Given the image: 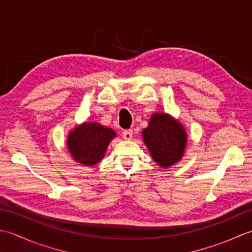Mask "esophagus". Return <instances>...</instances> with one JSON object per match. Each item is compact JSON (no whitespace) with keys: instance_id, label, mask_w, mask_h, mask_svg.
<instances>
[{"instance_id":"34e87169","label":"esophagus","mask_w":252,"mask_h":252,"mask_svg":"<svg viewBox=\"0 0 252 252\" xmlns=\"http://www.w3.org/2000/svg\"><path fill=\"white\" fill-rule=\"evenodd\" d=\"M132 130L131 129H126V130H124L123 131V138H124V139H126V140H130L131 138H132Z\"/></svg>"}]
</instances>
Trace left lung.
<instances>
[{
	"instance_id": "obj_1",
	"label": "left lung",
	"mask_w": 252,
	"mask_h": 252,
	"mask_svg": "<svg viewBox=\"0 0 252 252\" xmlns=\"http://www.w3.org/2000/svg\"><path fill=\"white\" fill-rule=\"evenodd\" d=\"M142 139L158 165L166 168L181 161L187 145V133L181 122L165 113L152 114Z\"/></svg>"
}]
</instances>
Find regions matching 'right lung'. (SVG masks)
Listing matches in <instances>:
<instances>
[{
  "label": "right lung",
  "instance_id": "right-lung-1",
  "mask_svg": "<svg viewBox=\"0 0 252 252\" xmlns=\"http://www.w3.org/2000/svg\"><path fill=\"white\" fill-rule=\"evenodd\" d=\"M116 132L97 123L86 122L68 133L67 148L71 158L86 166H94L105 156Z\"/></svg>",
  "mask_w": 252,
  "mask_h": 252
}]
</instances>
